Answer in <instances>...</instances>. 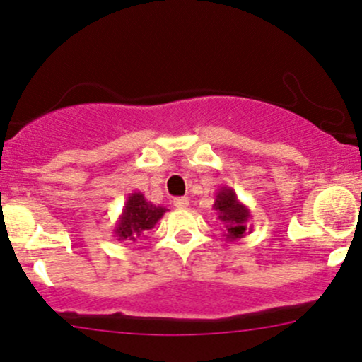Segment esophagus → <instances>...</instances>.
I'll use <instances>...</instances> for the list:
<instances>
[{
	"label": "esophagus",
	"mask_w": 362,
	"mask_h": 362,
	"mask_svg": "<svg viewBox=\"0 0 362 362\" xmlns=\"http://www.w3.org/2000/svg\"><path fill=\"white\" fill-rule=\"evenodd\" d=\"M173 206L178 209H185L189 206V199L187 197H177V199H173Z\"/></svg>",
	"instance_id": "obj_1"
}]
</instances>
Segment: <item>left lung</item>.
I'll use <instances>...</instances> for the list:
<instances>
[{
    "mask_svg": "<svg viewBox=\"0 0 362 362\" xmlns=\"http://www.w3.org/2000/svg\"><path fill=\"white\" fill-rule=\"evenodd\" d=\"M213 209L216 211L220 223L223 225V237L226 240H239L245 235V232L251 233L252 228L247 226L251 211L244 202L239 201L232 187H221L218 190Z\"/></svg>",
    "mask_w": 362,
    "mask_h": 362,
    "instance_id": "1",
    "label": "left lung"
}]
</instances>
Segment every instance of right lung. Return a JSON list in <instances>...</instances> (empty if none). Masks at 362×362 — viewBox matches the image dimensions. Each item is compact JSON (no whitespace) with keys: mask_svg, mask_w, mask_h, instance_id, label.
Instances as JSON below:
<instances>
[{"mask_svg":"<svg viewBox=\"0 0 362 362\" xmlns=\"http://www.w3.org/2000/svg\"><path fill=\"white\" fill-rule=\"evenodd\" d=\"M166 213L165 206H156L148 201L142 192H132L127 197L120 218L115 225L113 237L117 240L137 242Z\"/></svg>","mask_w":362,"mask_h":362,"instance_id":"1","label":"right lung"}]
</instances>
